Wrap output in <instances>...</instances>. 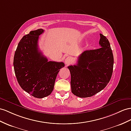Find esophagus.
Wrapping results in <instances>:
<instances>
[{
	"mask_svg": "<svg viewBox=\"0 0 131 131\" xmlns=\"http://www.w3.org/2000/svg\"><path fill=\"white\" fill-rule=\"evenodd\" d=\"M72 59L71 58V57H68V58H66L65 60V64L68 65L69 64H70V63L72 62Z\"/></svg>",
	"mask_w": 131,
	"mask_h": 131,
	"instance_id": "esophagus-1",
	"label": "esophagus"
}]
</instances>
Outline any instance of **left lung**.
Returning <instances> with one entry per match:
<instances>
[{
	"label": "left lung",
	"instance_id": "8db88e82",
	"mask_svg": "<svg viewBox=\"0 0 131 131\" xmlns=\"http://www.w3.org/2000/svg\"><path fill=\"white\" fill-rule=\"evenodd\" d=\"M99 44L101 48L83 51L76 65L68 67L71 73V92L79 97H89L99 92L111 78L113 53L108 39L101 34Z\"/></svg>",
	"mask_w": 131,
	"mask_h": 131
}]
</instances>
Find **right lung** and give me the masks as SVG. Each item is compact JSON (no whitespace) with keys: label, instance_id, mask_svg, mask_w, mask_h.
Instances as JSON below:
<instances>
[{"label":"right lung","instance_id":"1","mask_svg":"<svg viewBox=\"0 0 131 131\" xmlns=\"http://www.w3.org/2000/svg\"><path fill=\"white\" fill-rule=\"evenodd\" d=\"M43 31L39 29L23 36L15 52L13 62L19 85L38 99L51 94L57 75L65 66L62 62L48 61L39 50V36Z\"/></svg>","mask_w":131,"mask_h":131}]
</instances>
